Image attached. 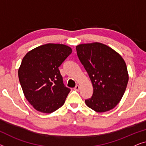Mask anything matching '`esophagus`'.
<instances>
[{
	"label": "esophagus",
	"mask_w": 146,
	"mask_h": 146,
	"mask_svg": "<svg viewBox=\"0 0 146 146\" xmlns=\"http://www.w3.org/2000/svg\"><path fill=\"white\" fill-rule=\"evenodd\" d=\"M74 90H76V91H79V90H80V86H79L78 85H76V86L75 88H74Z\"/></svg>",
	"instance_id": "1"
}]
</instances>
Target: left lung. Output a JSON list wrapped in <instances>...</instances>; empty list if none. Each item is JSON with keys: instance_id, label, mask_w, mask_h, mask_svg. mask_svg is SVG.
I'll list each match as a JSON object with an SVG mask.
<instances>
[{"instance_id": "obj_1", "label": "left lung", "mask_w": 146, "mask_h": 146, "mask_svg": "<svg viewBox=\"0 0 146 146\" xmlns=\"http://www.w3.org/2000/svg\"><path fill=\"white\" fill-rule=\"evenodd\" d=\"M76 48L94 88L92 96L86 100V104L96 112L113 109L120 102L128 82L124 60L102 43L82 44Z\"/></svg>"}]
</instances>
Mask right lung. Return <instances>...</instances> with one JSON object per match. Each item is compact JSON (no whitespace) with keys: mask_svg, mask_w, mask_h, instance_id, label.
<instances>
[{"mask_svg":"<svg viewBox=\"0 0 146 146\" xmlns=\"http://www.w3.org/2000/svg\"><path fill=\"white\" fill-rule=\"evenodd\" d=\"M72 50L62 44L49 43L29 51L18 74L29 102L37 111L54 112L62 106L70 89L64 86L58 68Z\"/></svg>","mask_w":146,"mask_h":146,"instance_id":"add662e5","label":"right lung"}]
</instances>
